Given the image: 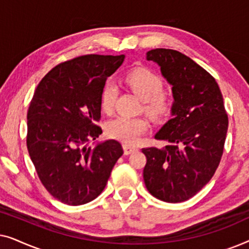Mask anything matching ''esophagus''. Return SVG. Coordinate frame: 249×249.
Segmentation results:
<instances>
[{
  "label": "esophagus",
  "mask_w": 249,
  "mask_h": 249,
  "mask_svg": "<svg viewBox=\"0 0 249 249\" xmlns=\"http://www.w3.org/2000/svg\"><path fill=\"white\" fill-rule=\"evenodd\" d=\"M124 154L128 155V154H131V153H134V152H136V151H138V148L136 147V146L124 144Z\"/></svg>",
  "instance_id": "34e87169"
}]
</instances>
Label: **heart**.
I'll return each instance as SVG.
<instances>
[{"instance_id":"1","label":"heart","mask_w":249,"mask_h":249,"mask_svg":"<svg viewBox=\"0 0 249 249\" xmlns=\"http://www.w3.org/2000/svg\"><path fill=\"white\" fill-rule=\"evenodd\" d=\"M124 83L142 100V110L155 120H162L171 114L175 107L173 96L163 90V79L159 74L146 68H136L127 72ZM118 96V88L107 83L101 91L100 103L105 113L113 111ZM148 121L142 117H118L108 122L107 134L112 138L125 144H135L148 130Z\"/></svg>"}]
</instances>
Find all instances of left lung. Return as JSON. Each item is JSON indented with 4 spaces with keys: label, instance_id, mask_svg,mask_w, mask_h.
I'll list each match as a JSON object with an SVG mask.
<instances>
[{
    "label": "left lung",
    "instance_id": "left-lung-1",
    "mask_svg": "<svg viewBox=\"0 0 249 249\" xmlns=\"http://www.w3.org/2000/svg\"><path fill=\"white\" fill-rule=\"evenodd\" d=\"M161 67L172 85V119L155 135L163 148L142 151L147 162L142 171L146 188L156 198L180 203L195 196L212 179L223 154L228 114L213 76L185 54L155 49L146 53Z\"/></svg>",
    "mask_w": 249,
    "mask_h": 249
}]
</instances>
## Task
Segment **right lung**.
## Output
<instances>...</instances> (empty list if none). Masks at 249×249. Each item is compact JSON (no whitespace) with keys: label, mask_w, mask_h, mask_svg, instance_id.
<instances>
[{"label":"right lung","mask_w":249,"mask_h":249,"mask_svg":"<svg viewBox=\"0 0 249 249\" xmlns=\"http://www.w3.org/2000/svg\"><path fill=\"white\" fill-rule=\"evenodd\" d=\"M124 55L87 54L57 64L40 80L27 113V148L47 192L83 205L107 186L124 149L110 139L88 147L102 128L101 91Z\"/></svg>","instance_id":"obj_1"}]
</instances>
